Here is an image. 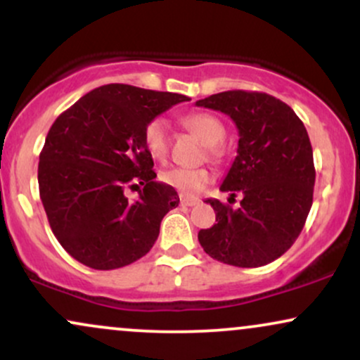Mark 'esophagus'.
I'll return each instance as SVG.
<instances>
[{"label": "esophagus", "instance_id": "1", "mask_svg": "<svg viewBox=\"0 0 360 360\" xmlns=\"http://www.w3.org/2000/svg\"><path fill=\"white\" fill-rule=\"evenodd\" d=\"M200 203L198 198H189V196H181V205L183 206H194Z\"/></svg>", "mask_w": 360, "mask_h": 360}]
</instances>
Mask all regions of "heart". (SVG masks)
I'll list each match as a JSON object with an SVG mask.
<instances>
[{
    "instance_id": "heart-1",
    "label": "heart",
    "mask_w": 360,
    "mask_h": 360,
    "mask_svg": "<svg viewBox=\"0 0 360 360\" xmlns=\"http://www.w3.org/2000/svg\"><path fill=\"white\" fill-rule=\"evenodd\" d=\"M183 122L189 130H193L205 143L212 147L213 157H220V148L217 146H220L225 139V127L220 120L210 113H189L183 118ZM143 143L154 159L160 160L167 155L169 134L166 120L154 118L148 122L143 131ZM160 181L174 188L183 196H194L212 181V172L206 167H171L160 172Z\"/></svg>"
}]
</instances>
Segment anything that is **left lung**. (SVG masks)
Masks as SVG:
<instances>
[{
  "label": "left lung",
  "mask_w": 360,
  "mask_h": 360,
  "mask_svg": "<svg viewBox=\"0 0 360 360\" xmlns=\"http://www.w3.org/2000/svg\"><path fill=\"white\" fill-rule=\"evenodd\" d=\"M196 106L229 115L238 130V148L220 186L238 208L208 200L217 223L200 230L210 257L237 267L272 262L295 243L313 203L315 164L308 131L278 98L257 91H223Z\"/></svg>",
  "instance_id": "8db88e82"
}]
</instances>
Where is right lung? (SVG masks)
I'll return each mask as SVG.
<instances>
[{
    "mask_svg": "<svg viewBox=\"0 0 360 360\" xmlns=\"http://www.w3.org/2000/svg\"><path fill=\"white\" fill-rule=\"evenodd\" d=\"M188 100L106 84L57 117L40 152L39 189L52 232L69 255L110 271L152 249L164 214L179 205V196L155 181L143 131L157 115ZM127 187L139 190L137 202L127 201Z\"/></svg>",
    "mask_w": 360,
    "mask_h": 360,
    "instance_id": "right-lung-1",
    "label": "right lung"
}]
</instances>
